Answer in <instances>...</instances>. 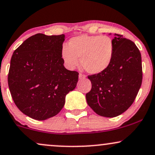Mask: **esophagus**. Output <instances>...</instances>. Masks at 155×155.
<instances>
[{
    "label": "esophagus",
    "mask_w": 155,
    "mask_h": 155,
    "mask_svg": "<svg viewBox=\"0 0 155 155\" xmlns=\"http://www.w3.org/2000/svg\"><path fill=\"white\" fill-rule=\"evenodd\" d=\"M79 77L80 79H85L86 76L84 75V74H81V73H80L79 75Z\"/></svg>",
    "instance_id": "obj_1"
}]
</instances>
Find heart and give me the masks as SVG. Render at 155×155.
<instances>
[{
    "label": "heart",
    "mask_w": 155,
    "mask_h": 155,
    "mask_svg": "<svg viewBox=\"0 0 155 155\" xmlns=\"http://www.w3.org/2000/svg\"><path fill=\"white\" fill-rule=\"evenodd\" d=\"M114 55V43L108 36L82 35L68 41L63 45L61 56L65 65L74 69L79 65L90 74L105 71L110 66Z\"/></svg>",
    "instance_id": "obj_1"
}]
</instances>
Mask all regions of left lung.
<instances>
[{"label":"left lung","mask_w":155,"mask_h":155,"mask_svg":"<svg viewBox=\"0 0 155 155\" xmlns=\"http://www.w3.org/2000/svg\"><path fill=\"white\" fill-rule=\"evenodd\" d=\"M114 55L110 66L100 74L89 75L92 89L87 104L97 114L113 118L127 110L134 102L141 82L142 65L134 42L115 34Z\"/></svg>","instance_id":"left-lung-1"}]
</instances>
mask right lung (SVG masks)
Masks as SVG:
<instances>
[{
    "label": "right lung",
    "mask_w": 155,
    "mask_h": 155,
    "mask_svg": "<svg viewBox=\"0 0 155 155\" xmlns=\"http://www.w3.org/2000/svg\"><path fill=\"white\" fill-rule=\"evenodd\" d=\"M65 35L36 34L14 50L8 83L15 105L38 120L56 115L66 94L75 89L79 73L67 70L61 56Z\"/></svg>",
    "instance_id": "1"
}]
</instances>
